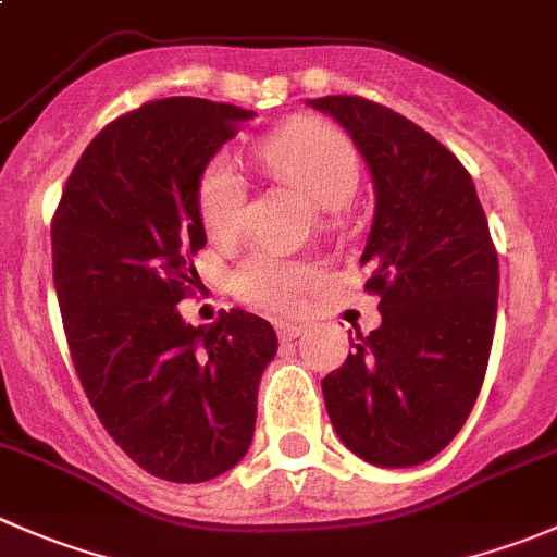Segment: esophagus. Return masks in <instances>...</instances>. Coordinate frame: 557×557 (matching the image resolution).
Listing matches in <instances>:
<instances>
[{
    "label": "esophagus",
    "mask_w": 557,
    "mask_h": 557,
    "mask_svg": "<svg viewBox=\"0 0 557 557\" xmlns=\"http://www.w3.org/2000/svg\"><path fill=\"white\" fill-rule=\"evenodd\" d=\"M301 332H305V329L296 326V323H280V326H277L280 339H296Z\"/></svg>",
    "instance_id": "1"
}]
</instances>
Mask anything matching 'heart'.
Instances as JSON below:
<instances>
[{
  "label": "heart",
  "instance_id": "heart-1",
  "mask_svg": "<svg viewBox=\"0 0 557 557\" xmlns=\"http://www.w3.org/2000/svg\"><path fill=\"white\" fill-rule=\"evenodd\" d=\"M272 176L294 185L312 203L339 209L350 201L359 185V160L339 129L321 122H294L269 135L258 147ZM247 185L228 154L209 160L198 182V212L203 231L214 242H231L245 223ZM318 280L310 263L285 261L272 252H252L234 272L236 296L252 307L288 312L301 305V296Z\"/></svg>",
  "mask_w": 557,
  "mask_h": 557
}]
</instances>
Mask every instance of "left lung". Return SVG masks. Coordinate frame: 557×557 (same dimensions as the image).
<instances>
[{
	"label": "left lung",
	"mask_w": 557,
	"mask_h": 557,
	"mask_svg": "<svg viewBox=\"0 0 557 557\" xmlns=\"http://www.w3.org/2000/svg\"><path fill=\"white\" fill-rule=\"evenodd\" d=\"M354 138L375 190L361 267L381 326L321 381L332 428L361 460L422 466L482 388L498 312V252L466 165L428 129L350 95L307 100Z\"/></svg>",
	"instance_id": "8db88e82"
}]
</instances>
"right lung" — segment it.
Masks as SVG:
<instances>
[{"instance_id":"1","label":"right lung","mask_w":557,"mask_h":557,"mask_svg":"<svg viewBox=\"0 0 557 557\" xmlns=\"http://www.w3.org/2000/svg\"><path fill=\"white\" fill-rule=\"evenodd\" d=\"M256 113L169 97L113 119L75 163L51 223L53 288L70 356L124 455L165 482L231 471L256 430L272 323L245 310L209 326L180 301L201 288L198 182Z\"/></svg>"}]
</instances>
